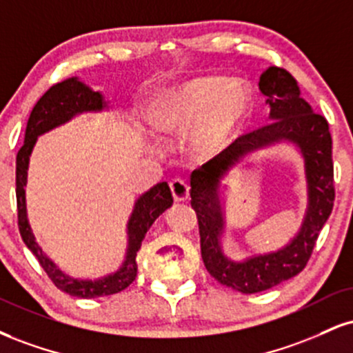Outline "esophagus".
I'll return each instance as SVG.
<instances>
[{
    "instance_id": "obj_1",
    "label": "esophagus",
    "mask_w": 353,
    "mask_h": 353,
    "mask_svg": "<svg viewBox=\"0 0 353 353\" xmlns=\"http://www.w3.org/2000/svg\"><path fill=\"white\" fill-rule=\"evenodd\" d=\"M169 188H171L172 197L176 202H184L189 199V185L185 181L174 179L171 181V184H169Z\"/></svg>"
}]
</instances>
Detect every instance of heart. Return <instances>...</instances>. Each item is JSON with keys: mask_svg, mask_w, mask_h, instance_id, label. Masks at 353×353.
I'll use <instances>...</instances> for the list:
<instances>
[{"mask_svg": "<svg viewBox=\"0 0 353 353\" xmlns=\"http://www.w3.org/2000/svg\"><path fill=\"white\" fill-rule=\"evenodd\" d=\"M248 110V90L239 79L199 77L172 90L156 114L165 134L192 130L190 144L199 156H212L227 143Z\"/></svg>", "mask_w": 353, "mask_h": 353, "instance_id": "1", "label": "heart"}]
</instances>
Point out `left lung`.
<instances>
[{"label": "left lung", "mask_w": 353, "mask_h": 353, "mask_svg": "<svg viewBox=\"0 0 353 353\" xmlns=\"http://www.w3.org/2000/svg\"><path fill=\"white\" fill-rule=\"evenodd\" d=\"M258 85L266 97L270 123L241 136L190 176V205L199 220L203 265L220 284L243 294L270 290L304 270L335 197L329 123L301 99L299 85L290 72L268 67ZM279 142L292 143L305 161L308 207L303 223L300 232L276 252L233 261L221 248L226 226L221 181L246 155Z\"/></svg>", "instance_id": "8db88e82"}]
</instances>
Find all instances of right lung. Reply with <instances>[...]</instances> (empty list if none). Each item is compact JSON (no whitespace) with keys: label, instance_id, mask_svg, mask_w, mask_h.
I'll return each instance as SVG.
<instances>
[{"label":"right lung","instance_id":"right-lung-1","mask_svg":"<svg viewBox=\"0 0 353 353\" xmlns=\"http://www.w3.org/2000/svg\"><path fill=\"white\" fill-rule=\"evenodd\" d=\"M107 110H110V105L105 100L103 93L93 90L79 77L65 79L52 85L34 105L28 120L24 144L16 156V199H18V225L21 239L31 250L34 256L39 260L41 266L59 290L75 296V298L85 299L114 294V292H120L125 288H128L134 281L136 273H138L136 254L141 248L144 235L154 223V220L172 205V194L168 182H159V184L152 185L150 190L139 195L134 202L128 223H126L128 245H126L125 260L117 271L100 276V278H74V276L63 273L48 254L42 252L39 243L36 241V236H34L31 225H29L26 209L29 158H31L37 138L50 130L57 128V126L65 125L77 114L99 113L107 112Z\"/></svg>","mask_w":353,"mask_h":353}]
</instances>
